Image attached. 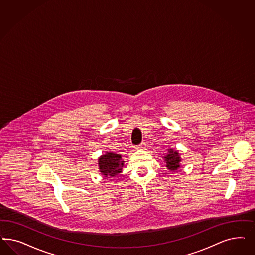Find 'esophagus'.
I'll list each match as a JSON object with an SVG mask.
<instances>
[{
  "mask_svg": "<svg viewBox=\"0 0 255 255\" xmlns=\"http://www.w3.org/2000/svg\"><path fill=\"white\" fill-rule=\"evenodd\" d=\"M145 147H146V144H145V143H141V144H139V145L136 147V149H143Z\"/></svg>",
  "mask_w": 255,
  "mask_h": 255,
  "instance_id": "obj_1",
  "label": "esophagus"
}]
</instances>
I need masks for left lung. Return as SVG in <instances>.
I'll return each instance as SVG.
<instances>
[{
	"label": "left lung",
	"instance_id": "1",
	"mask_svg": "<svg viewBox=\"0 0 255 255\" xmlns=\"http://www.w3.org/2000/svg\"><path fill=\"white\" fill-rule=\"evenodd\" d=\"M165 161L167 163V168L170 170H176L178 167H180L181 159H180L178 151H176V150L169 149L168 154L167 156H165Z\"/></svg>",
	"mask_w": 255,
	"mask_h": 255
}]
</instances>
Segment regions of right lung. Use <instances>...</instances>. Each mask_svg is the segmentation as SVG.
<instances>
[{
  "instance_id": "right-lung-1",
  "label": "right lung",
  "mask_w": 255,
  "mask_h": 255,
  "mask_svg": "<svg viewBox=\"0 0 255 255\" xmlns=\"http://www.w3.org/2000/svg\"><path fill=\"white\" fill-rule=\"evenodd\" d=\"M99 167L101 172L106 177H114L122 171L123 158L120 154L107 152L99 158Z\"/></svg>"
}]
</instances>
